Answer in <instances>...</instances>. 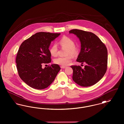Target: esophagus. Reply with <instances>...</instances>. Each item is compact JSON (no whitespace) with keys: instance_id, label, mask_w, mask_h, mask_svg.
Returning a JSON list of instances; mask_svg holds the SVG:
<instances>
[{"instance_id":"obj_1","label":"esophagus","mask_w":124,"mask_h":124,"mask_svg":"<svg viewBox=\"0 0 124 124\" xmlns=\"http://www.w3.org/2000/svg\"><path fill=\"white\" fill-rule=\"evenodd\" d=\"M60 67H61V68H62V69H64V68H66L65 66H61Z\"/></svg>"}]
</instances>
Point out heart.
Returning a JSON list of instances; mask_svg holds the SVG:
<instances>
[{
	"label": "heart",
	"instance_id": "b5f03b06",
	"mask_svg": "<svg viewBox=\"0 0 124 124\" xmlns=\"http://www.w3.org/2000/svg\"><path fill=\"white\" fill-rule=\"evenodd\" d=\"M60 45L63 48L67 49L66 55L75 56L78 53V48L75 46L74 41L67 37H64L59 41ZM59 49L56 44H53L50 49V53L53 56H56L58 55ZM71 56L65 57H59L54 60V63L62 66H66L71 61Z\"/></svg>",
	"mask_w": 124,
	"mask_h": 124
}]
</instances>
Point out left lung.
Wrapping results in <instances>:
<instances>
[{"label": "left lung", "mask_w": 124, "mask_h": 124, "mask_svg": "<svg viewBox=\"0 0 124 124\" xmlns=\"http://www.w3.org/2000/svg\"><path fill=\"white\" fill-rule=\"evenodd\" d=\"M69 33L76 35L81 43V50L77 61L85 63L84 69L72 65L73 80L84 87L93 85L98 82L106 72L107 50L105 44L94 33L78 29L71 30Z\"/></svg>", "instance_id": "obj_1"}]
</instances>
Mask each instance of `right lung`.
<instances>
[{"mask_svg": "<svg viewBox=\"0 0 124 124\" xmlns=\"http://www.w3.org/2000/svg\"><path fill=\"white\" fill-rule=\"evenodd\" d=\"M60 33L39 32L24 40L18 49L16 62L19 76L33 88L42 90L52 83L60 70L57 64L42 68L51 62L49 48Z\"/></svg>", "mask_w": 124, "mask_h": 124, "instance_id": "obj_1", "label": "right lung"}]
</instances>
